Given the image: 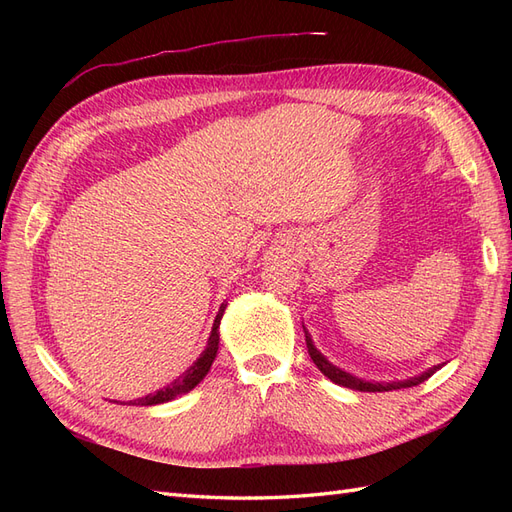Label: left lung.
Here are the masks:
<instances>
[{
    "label": "left lung",
    "instance_id": "8db88e82",
    "mask_svg": "<svg viewBox=\"0 0 512 512\" xmlns=\"http://www.w3.org/2000/svg\"><path fill=\"white\" fill-rule=\"evenodd\" d=\"M305 344H307V352L309 356H312L314 365L322 371L324 376H327L331 382L339 384V386H346V389H352V391H363V393H384V391H397V389H408V386H416L425 382L427 378H431L436 371L442 367V365H433L429 367L427 371H423V374H418L410 380H399V382H367L363 378H356L352 374H348V371L335 367L333 363H329L324 356L320 354V350L314 346L312 337H309V333L305 331Z\"/></svg>",
    "mask_w": 512,
    "mask_h": 512
}]
</instances>
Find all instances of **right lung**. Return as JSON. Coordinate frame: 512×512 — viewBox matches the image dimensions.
Listing matches in <instances>:
<instances>
[{"instance_id":"add662e5","label":"right lung","mask_w":512,"mask_h":512,"mask_svg":"<svg viewBox=\"0 0 512 512\" xmlns=\"http://www.w3.org/2000/svg\"><path fill=\"white\" fill-rule=\"evenodd\" d=\"M224 309H226V303H222L218 316H215L207 348L192 363V367H188V371H185V374H181L177 380H173L168 386H164V389H160L158 393H149V395H145L141 399H136L134 404L130 401L132 406H158V404H166V401L175 399V397H179L183 393H190L194 386L209 374L211 363L215 361V354H218V346H220V320L224 316Z\"/></svg>"}]
</instances>
